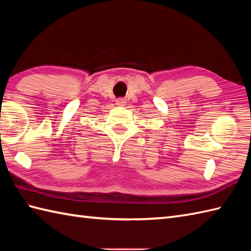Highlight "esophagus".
<instances>
[{"label": "esophagus", "mask_w": 251, "mask_h": 251, "mask_svg": "<svg viewBox=\"0 0 251 251\" xmlns=\"http://www.w3.org/2000/svg\"><path fill=\"white\" fill-rule=\"evenodd\" d=\"M116 104L117 105H125L126 104V100L123 99V98H120L116 100Z\"/></svg>", "instance_id": "34e87169"}]
</instances>
